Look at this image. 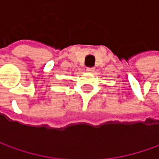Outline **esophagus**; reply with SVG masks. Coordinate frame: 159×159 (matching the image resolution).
I'll use <instances>...</instances> for the list:
<instances>
[{
  "label": "esophagus",
  "mask_w": 159,
  "mask_h": 159,
  "mask_svg": "<svg viewBox=\"0 0 159 159\" xmlns=\"http://www.w3.org/2000/svg\"><path fill=\"white\" fill-rule=\"evenodd\" d=\"M87 71H89V72H93L95 70V68L94 67H87Z\"/></svg>",
  "instance_id": "esophagus-1"
}]
</instances>
